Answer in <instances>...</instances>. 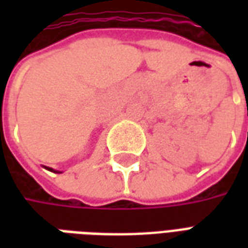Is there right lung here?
<instances>
[{"label": "right lung", "mask_w": 248, "mask_h": 248, "mask_svg": "<svg viewBox=\"0 0 248 248\" xmlns=\"http://www.w3.org/2000/svg\"><path fill=\"white\" fill-rule=\"evenodd\" d=\"M45 169H47V170H49V171H53V172H61V171H57V170H53V169H51V167H45Z\"/></svg>", "instance_id": "obj_1"}]
</instances>
